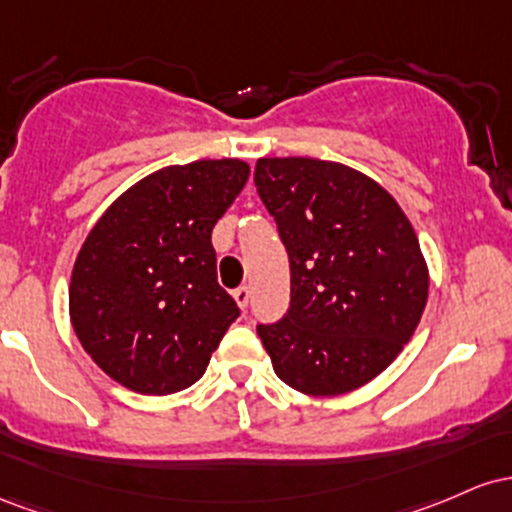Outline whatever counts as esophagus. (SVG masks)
Returning a JSON list of instances; mask_svg holds the SVG:
<instances>
[{
	"label": "esophagus",
	"mask_w": 512,
	"mask_h": 512,
	"mask_svg": "<svg viewBox=\"0 0 512 512\" xmlns=\"http://www.w3.org/2000/svg\"><path fill=\"white\" fill-rule=\"evenodd\" d=\"M232 297H234V300H237V304H239L241 309H246V307H249V287H246V285L237 287V290L232 292Z\"/></svg>",
	"instance_id": "obj_1"
}]
</instances>
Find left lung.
<instances>
[{
  "label": "left lung",
  "instance_id": "obj_1",
  "mask_svg": "<svg viewBox=\"0 0 512 512\" xmlns=\"http://www.w3.org/2000/svg\"><path fill=\"white\" fill-rule=\"evenodd\" d=\"M254 183L290 258V307L256 326L275 375L312 396L363 387L394 363L426 307L411 222L380 183L336 162L258 159Z\"/></svg>",
  "mask_w": 512,
  "mask_h": 512
}]
</instances>
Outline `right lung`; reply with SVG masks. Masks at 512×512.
<instances>
[{
    "label": "right lung",
    "mask_w": 512,
    "mask_h": 512,
    "mask_svg": "<svg viewBox=\"0 0 512 512\" xmlns=\"http://www.w3.org/2000/svg\"><path fill=\"white\" fill-rule=\"evenodd\" d=\"M249 179L239 159L166 166L125 191L86 237L70 317L86 353L140 394L203 377L237 302L217 283L212 227Z\"/></svg>",
    "instance_id": "add662e5"
}]
</instances>
